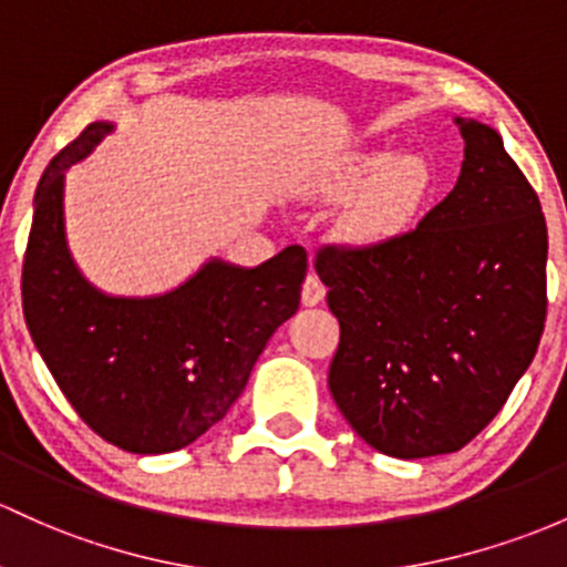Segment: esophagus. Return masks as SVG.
Wrapping results in <instances>:
<instances>
[{"mask_svg": "<svg viewBox=\"0 0 567 567\" xmlns=\"http://www.w3.org/2000/svg\"><path fill=\"white\" fill-rule=\"evenodd\" d=\"M327 295V286L316 272H308L306 284H302V306H319Z\"/></svg>", "mask_w": 567, "mask_h": 567, "instance_id": "esophagus-1", "label": "esophagus"}]
</instances>
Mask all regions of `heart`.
I'll return each instance as SVG.
<instances>
[{"mask_svg": "<svg viewBox=\"0 0 567 567\" xmlns=\"http://www.w3.org/2000/svg\"><path fill=\"white\" fill-rule=\"evenodd\" d=\"M370 181L368 192L359 199L354 229L364 240H379L398 233L400 227L430 197L435 184V169L422 154L389 156V151H370L349 164V178Z\"/></svg>", "mask_w": 567, "mask_h": 567, "instance_id": "b5f03b06", "label": "heart"}]
</instances>
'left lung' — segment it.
<instances>
[{"label":"left lung","mask_w":567,"mask_h":567,"mask_svg":"<svg viewBox=\"0 0 567 567\" xmlns=\"http://www.w3.org/2000/svg\"><path fill=\"white\" fill-rule=\"evenodd\" d=\"M456 186L408 233L324 243L316 272L340 321L330 392L375 452H460L508 400L546 321V218L489 126L460 121Z\"/></svg>","instance_id":"8db88e82"}]
</instances>
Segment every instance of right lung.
I'll return each instance as SVG.
<instances>
[{
    "label": "right lung",
    "mask_w": 567,
    "mask_h": 567,
    "mask_svg": "<svg viewBox=\"0 0 567 567\" xmlns=\"http://www.w3.org/2000/svg\"><path fill=\"white\" fill-rule=\"evenodd\" d=\"M111 132L89 124L53 156L34 194L23 254V319L78 416L132 454L197 441L246 389L270 334L300 308L308 254L289 246L254 270L210 261L164 297H107L83 281L64 240V169Z\"/></svg>",
    "instance_id": "right-lung-1"
}]
</instances>
